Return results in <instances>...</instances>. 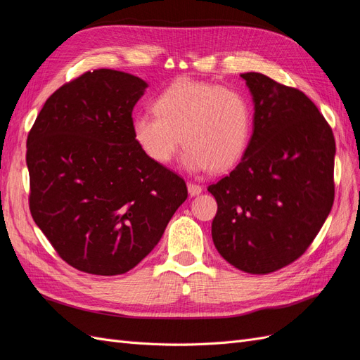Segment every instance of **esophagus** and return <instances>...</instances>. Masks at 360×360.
<instances>
[{"label": "esophagus", "mask_w": 360, "mask_h": 360, "mask_svg": "<svg viewBox=\"0 0 360 360\" xmlns=\"http://www.w3.org/2000/svg\"><path fill=\"white\" fill-rule=\"evenodd\" d=\"M188 191H189L191 197H195V195H200V193L202 192V188L200 186V184H197V183L189 181V183H188Z\"/></svg>", "instance_id": "1"}]
</instances>
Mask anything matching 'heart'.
Returning <instances> with one entry per match:
<instances>
[{"label": "heart", "instance_id": "1", "mask_svg": "<svg viewBox=\"0 0 360 360\" xmlns=\"http://www.w3.org/2000/svg\"><path fill=\"white\" fill-rule=\"evenodd\" d=\"M155 114L134 118V136L156 163H168L180 143L184 167L222 171L242 158L250 135V106L243 93L202 81L179 79L153 103Z\"/></svg>", "mask_w": 360, "mask_h": 360}]
</instances>
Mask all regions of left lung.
Masks as SVG:
<instances>
[{
	"label": "left lung",
	"mask_w": 360,
	"mask_h": 360,
	"mask_svg": "<svg viewBox=\"0 0 360 360\" xmlns=\"http://www.w3.org/2000/svg\"><path fill=\"white\" fill-rule=\"evenodd\" d=\"M254 132L238 165L210 184L213 243L252 275L291 264L314 242L335 198V138L309 97L266 75L242 73Z\"/></svg>",
	"instance_id": "left-lung-1"
}]
</instances>
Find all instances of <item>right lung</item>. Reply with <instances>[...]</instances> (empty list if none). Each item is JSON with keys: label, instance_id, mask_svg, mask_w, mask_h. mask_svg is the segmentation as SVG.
Returning a JSON list of instances; mask_svg holds the SVG:
<instances>
[{"label": "right lung", "instance_id": "obj_1", "mask_svg": "<svg viewBox=\"0 0 360 360\" xmlns=\"http://www.w3.org/2000/svg\"><path fill=\"white\" fill-rule=\"evenodd\" d=\"M146 86L124 72H85L48 97L27 138L32 219L85 274L134 269L188 198L184 180L134 136L132 111Z\"/></svg>", "mask_w": 360, "mask_h": 360}]
</instances>
